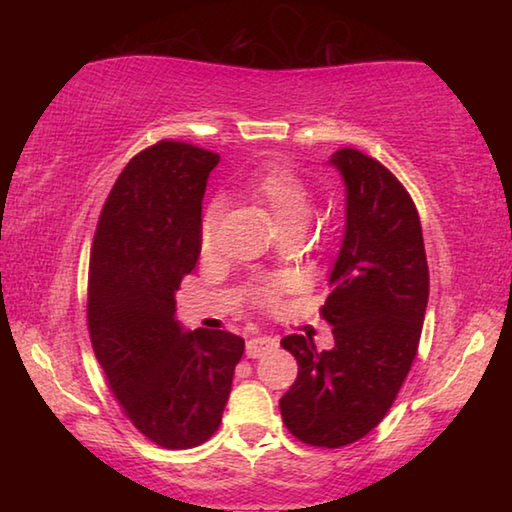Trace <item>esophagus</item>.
<instances>
[{
    "label": "esophagus",
    "instance_id": "1",
    "mask_svg": "<svg viewBox=\"0 0 512 512\" xmlns=\"http://www.w3.org/2000/svg\"><path fill=\"white\" fill-rule=\"evenodd\" d=\"M277 348V341L273 336H253V339L246 341V354L250 359H259L264 354L273 352Z\"/></svg>",
    "mask_w": 512,
    "mask_h": 512
}]
</instances>
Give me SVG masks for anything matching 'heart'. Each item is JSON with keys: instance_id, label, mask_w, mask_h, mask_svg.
Listing matches in <instances>:
<instances>
[{"instance_id": "obj_1", "label": "heart", "mask_w": 512, "mask_h": 512, "mask_svg": "<svg viewBox=\"0 0 512 512\" xmlns=\"http://www.w3.org/2000/svg\"><path fill=\"white\" fill-rule=\"evenodd\" d=\"M244 194L262 205L271 214L277 230L282 232H302L314 214V198L307 185L296 173L282 167H266L255 171L244 183ZM223 219V207L212 203L203 212L198 241H201V253L210 255L216 246V230ZM289 291V280L280 275L264 277L250 287V302L264 311H273L280 307L282 296Z\"/></svg>"}]
</instances>
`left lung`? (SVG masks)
Returning <instances> with one entry per match:
<instances>
[{
	"label": "left lung",
	"mask_w": 512,
	"mask_h": 512,
	"mask_svg": "<svg viewBox=\"0 0 512 512\" xmlns=\"http://www.w3.org/2000/svg\"><path fill=\"white\" fill-rule=\"evenodd\" d=\"M329 162L348 187L341 253L320 307L334 334L316 350L302 334L282 339L298 377L280 400L300 443L339 449L384 420L418 354L429 300V266L411 194L379 160L339 149Z\"/></svg>",
	"instance_id": "obj_1"
}]
</instances>
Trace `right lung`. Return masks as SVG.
I'll return each mask as SVG.
<instances>
[{"mask_svg":"<svg viewBox=\"0 0 512 512\" xmlns=\"http://www.w3.org/2000/svg\"><path fill=\"white\" fill-rule=\"evenodd\" d=\"M219 153L160 140L135 155L103 203L90 250L88 329L121 411L164 449L210 440L244 339L183 332L176 291L201 255L207 176Z\"/></svg>","mask_w":512,"mask_h":512,"instance_id":"obj_1","label":"right lung"}]
</instances>
